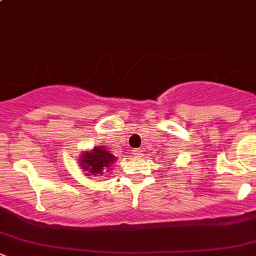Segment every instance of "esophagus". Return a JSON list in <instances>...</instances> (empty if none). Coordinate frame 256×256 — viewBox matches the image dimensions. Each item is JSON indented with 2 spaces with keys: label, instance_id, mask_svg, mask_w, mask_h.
Returning <instances> with one entry per match:
<instances>
[{
  "label": "esophagus",
  "instance_id": "obj_1",
  "mask_svg": "<svg viewBox=\"0 0 256 256\" xmlns=\"http://www.w3.org/2000/svg\"><path fill=\"white\" fill-rule=\"evenodd\" d=\"M132 152H134L132 154H134L136 158H140V155H142V152H143L142 149H134V150H132Z\"/></svg>",
  "mask_w": 256,
  "mask_h": 256
}]
</instances>
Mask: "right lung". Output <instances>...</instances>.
<instances>
[{"instance_id": "obj_1", "label": "right lung", "mask_w": 256, "mask_h": 256, "mask_svg": "<svg viewBox=\"0 0 256 256\" xmlns=\"http://www.w3.org/2000/svg\"><path fill=\"white\" fill-rule=\"evenodd\" d=\"M79 161V166L85 174L90 177H100L110 171V167L116 161V156H114L108 149L100 146H95L91 152H83Z\"/></svg>"}]
</instances>
